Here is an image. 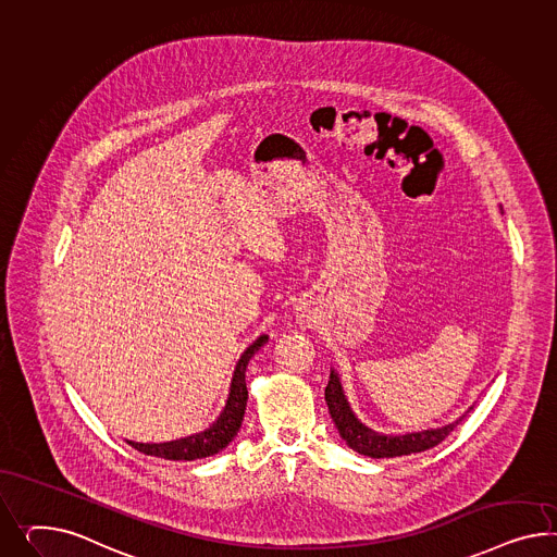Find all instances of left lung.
<instances>
[{
	"instance_id": "obj_1",
	"label": "left lung",
	"mask_w": 557,
	"mask_h": 557,
	"mask_svg": "<svg viewBox=\"0 0 557 557\" xmlns=\"http://www.w3.org/2000/svg\"><path fill=\"white\" fill-rule=\"evenodd\" d=\"M324 397H326L332 421L338 428L341 437L352 450L359 451L362 456H371V458H395V456L430 450L450 436L454 428L467 418V416H462L460 420L448 423L444 428H437V430H425V432H416V434H406V436H381L373 430H369L367 425H362L361 421L352 416L350 407L346 404L343 389H341L338 376L334 373H331V381L324 389Z\"/></svg>"
}]
</instances>
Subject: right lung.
<instances>
[{"mask_svg":"<svg viewBox=\"0 0 557 557\" xmlns=\"http://www.w3.org/2000/svg\"><path fill=\"white\" fill-rule=\"evenodd\" d=\"M265 341H268V336H259L256 343L243 352V357L237 362L235 375H233L225 409H223L221 418L214 421L209 430L195 434V436L164 442V444H137V442H127V444L132 448H136L137 451L165 458V460H196V458L212 456V454L226 448L228 442L239 432L245 406H247V385H245L247 362L259 350V346L265 345Z\"/></svg>","mask_w":557,"mask_h":557,"instance_id":"right-lung-1","label":"right lung"}]
</instances>
